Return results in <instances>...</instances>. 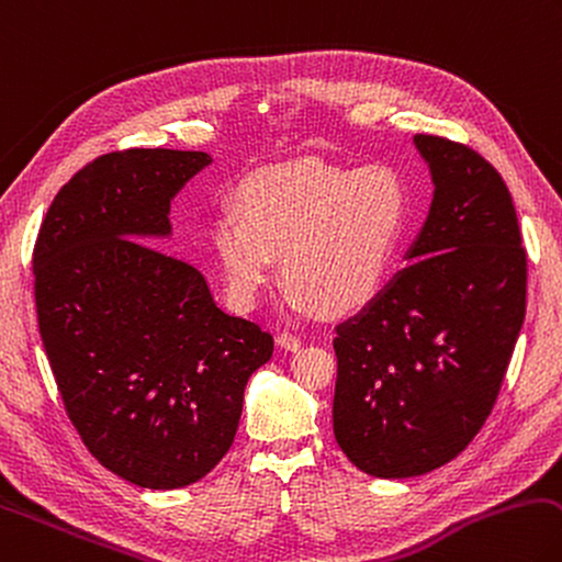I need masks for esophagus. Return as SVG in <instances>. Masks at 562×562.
Instances as JSON below:
<instances>
[{
  "label": "esophagus",
  "mask_w": 562,
  "mask_h": 562,
  "mask_svg": "<svg viewBox=\"0 0 562 562\" xmlns=\"http://www.w3.org/2000/svg\"><path fill=\"white\" fill-rule=\"evenodd\" d=\"M278 346H282V349H288V351H297L302 346V339L292 331H282V334H278Z\"/></svg>",
  "instance_id": "esophagus-1"
}]
</instances>
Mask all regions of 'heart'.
Masks as SVG:
<instances>
[{"label":"heart","instance_id":"heart-1","mask_svg":"<svg viewBox=\"0 0 562 562\" xmlns=\"http://www.w3.org/2000/svg\"><path fill=\"white\" fill-rule=\"evenodd\" d=\"M411 216V187L391 165L294 161L243 183L238 211L211 221L209 248L240 312L258 307L280 255L284 307L351 314L391 278Z\"/></svg>","mask_w":562,"mask_h":562}]
</instances>
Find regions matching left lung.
I'll use <instances>...</instances> for the list:
<instances>
[{
	"mask_svg": "<svg viewBox=\"0 0 562 562\" xmlns=\"http://www.w3.org/2000/svg\"><path fill=\"white\" fill-rule=\"evenodd\" d=\"M435 183L405 268L336 326L334 437L361 472L427 474L482 430L526 316V250L502 175L415 135Z\"/></svg>",
	"mask_w": 562,
	"mask_h": 562,
	"instance_id": "left-lung-1",
	"label": "left lung"
}]
</instances>
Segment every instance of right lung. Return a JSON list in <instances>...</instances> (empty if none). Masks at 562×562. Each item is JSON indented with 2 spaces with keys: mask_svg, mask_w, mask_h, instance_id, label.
<instances>
[{
  "mask_svg": "<svg viewBox=\"0 0 562 562\" xmlns=\"http://www.w3.org/2000/svg\"><path fill=\"white\" fill-rule=\"evenodd\" d=\"M206 151L98 157L56 193L34 248L38 331L66 413L100 464L181 488L231 450L272 336L223 312L203 274L145 243Z\"/></svg>",
  "mask_w": 562,
  "mask_h": 562,
  "instance_id": "add662e5",
  "label": "right lung"
}]
</instances>
